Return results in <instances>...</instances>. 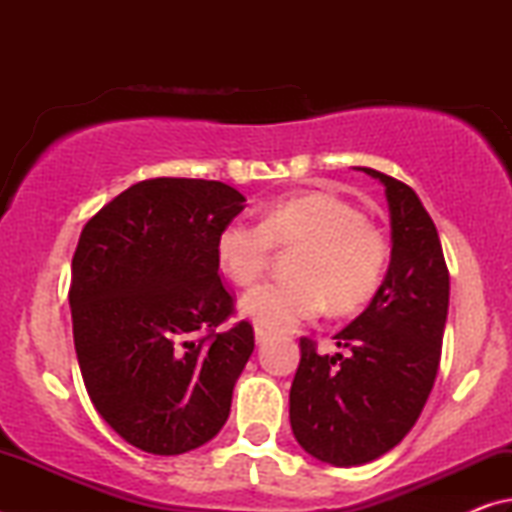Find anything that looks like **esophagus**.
<instances>
[{
	"mask_svg": "<svg viewBox=\"0 0 512 512\" xmlns=\"http://www.w3.org/2000/svg\"><path fill=\"white\" fill-rule=\"evenodd\" d=\"M268 339H271V332H266L264 327H255V341H257V345H264Z\"/></svg>",
	"mask_w": 512,
	"mask_h": 512,
	"instance_id": "1",
	"label": "esophagus"
}]
</instances>
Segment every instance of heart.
Listing matches in <instances>:
<instances>
[{"label": "heart", "mask_w": 512, "mask_h": 512, "mask_svg": "<svg viewBox=\"0 0 512 512\" xmlns=\"http://www.w3.org/2000/svg\"><path fill=\"white\" fill-rule=\"evenodd\" d=\"M275 248L293 250L289 280H271L241 298V311L266 332H291L329 307L350 314L375 296L388 241L359 207L327 192L271 203L259 223L232 221L216 237V262L235 284H253Z\"/></svg>", "instance_id": "1"}]
</instances>
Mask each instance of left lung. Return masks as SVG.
<instances>
[{
    "label": "left lung",
    "mask_w": 512,
    "mask_h": 512,
    "mask_svg": "<svg viewBox=\"0 0 512 512\" xmlns=\"http://www.w3.org/2000/svg\"><path fill=\"white\" fill-rule=\"evenodd\" d=\"M386 187L391 266L375 298L334 336L348 354L300 339L291 384L293 436L318 461L352 467L386 454L411 431L436 381L449 307V271L431 216L402 180L361 167Z\"/></svg>",
    "instance_id": "obj_1"
}]
</instances>
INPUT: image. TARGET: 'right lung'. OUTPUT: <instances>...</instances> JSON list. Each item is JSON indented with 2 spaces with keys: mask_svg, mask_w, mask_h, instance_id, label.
<instances>
[{
  "mask_svg": "<svg viewBox=\"0 0 512 512\" xmlns=\"http://www.w3.org/2000/svg\"><path fill=\"white\" fill-rule=\"evenodd\" d=\"M246 198L219 180L149 178L85 223L72 257L74 348L94 409L126 443L185 454L228 420L255 348L223 287L216 237Z\"/></svg>",
  "mask_w": 512,
  "mask_h": 512,
  "instance_id": "1",
  "label": "right lung"
}]
</instances>
